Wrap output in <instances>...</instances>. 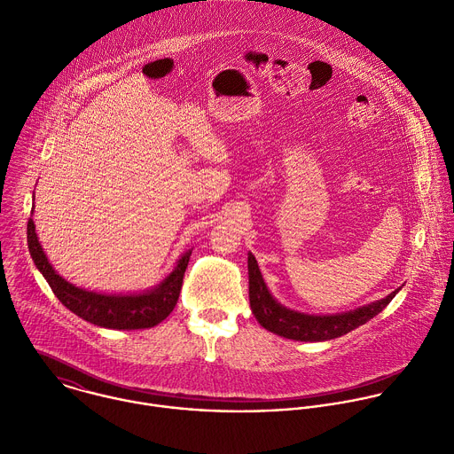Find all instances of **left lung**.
I'll use <instances>...</instances> for the list:
<instances>
[{"label":"left lung","mask_w":454,"mask_h":454,"mask_svg":"<svg viewBox=\"0 0 454 454\" xmlns=\"http://www.w3.org/2000/svg\"><path fill=\"white\" fill-rule=\"evenodd\" d=\"M249 267V302L253 315L256 320L270 333L295 340V341H327L340 338L359 325L366 324L373 317H377L396 295L393 292L386 299L368 304L364 308H359L350 313L343 315H331V317H315V315H302L290 311L278 304L272 295L267 290V285L263 283L262 272L258 269L256 258L249 253L247 258Z\"/></svg>","instance_id":"8db88e82"}]
</instances>
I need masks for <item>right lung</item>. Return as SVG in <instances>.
Wrapping results in <instances>:
<instances>
[{
    "label": "right lung",
    "instance_id": "add662e5",
    "mask_svg": "<svg viewBox=\"0 0 454 454\" xmlns=\"http://www.w3.org/2000/svg\"><path fill=\"white\" fill-rule=\"evenodd\" d=\"M27 247L36 269L42 272L52 294L67 309L90 324L118 331L148 329L160 324L176 306L184 283V274L191 258V251L185 253L175 270L155 290L148 294L102 295L75 288L54 272L38 244L33 219L27 221Z\"/></svg>",
    "mask_w": 454,
    "mask_h": 454
}]
</instances>
